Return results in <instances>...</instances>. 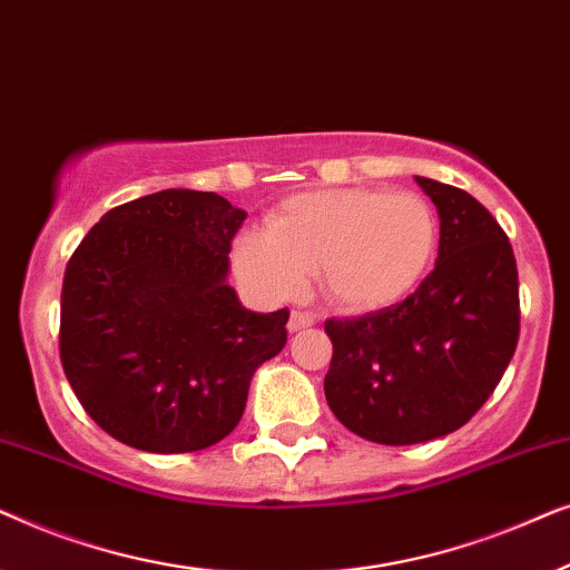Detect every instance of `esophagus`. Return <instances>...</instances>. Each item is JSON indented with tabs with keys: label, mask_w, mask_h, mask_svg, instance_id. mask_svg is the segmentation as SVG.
<instances>
[{
	"label": "esophagus",
	"mask_w": 570,
	"mask_h": 570,
	"mask_svg": "<svg viewBox=\"0 0 570 570\" xmlns=\"http://www.w3.org/2000/svg\"><path fill=\"white\" fill-rule=\"evenodd\" d=\"M314 322H316V316L308 314V311H293L291 322H287V330L301 332V330H306V326H314Z\"/></svg>",
	"instance_id": "34e87169"
}]
</instances>
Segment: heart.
Instances as JSON below:
<instances>
[{"instance_id": "1", "label": "heart", "mask_w": 570, "mask_h": 570, "mask_svg": "<svg viewBox=\"0 0 570 570\" xmlns=\"http://www.w3.org/2000/svg\"><path fill=\"white\" fill-rule=\"evenodd\" d=\"M435 248L439 217L420 194L324 189L293 194L272 209L267 230L240 233L233 264L262 298H293L316 272L326 301L371 314L415 291Z\"/></svg>"}]
</instances>
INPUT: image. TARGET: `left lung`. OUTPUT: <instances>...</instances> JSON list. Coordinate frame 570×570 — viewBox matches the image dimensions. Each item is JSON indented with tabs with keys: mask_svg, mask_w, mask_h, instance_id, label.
I'll list each match as a JSON object with an SVG mask.
<instances>
[{
	"mask_svg": "<svg viewBox=\"0 0 570 570\" xmlns=\"http://www.w3.org/2000/svg\"><path fill=\"white\" fill-rule=\"evenodd\" d=\"M439 209L435 269L396 306L330 318L326 402L384 446L462 428L501 381L519 342V272L495 217L472 194L415 176Z\"/></svg>",
	"mask_w": 570,
	"mask_h": 570,
	"instance_id": "left-lung-1",
	"label": "left lung"
}]
</instances>
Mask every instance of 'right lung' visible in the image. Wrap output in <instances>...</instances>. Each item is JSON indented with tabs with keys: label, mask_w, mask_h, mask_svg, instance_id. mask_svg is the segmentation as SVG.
<instances>
[{
	"label": "right lung",
	"mask_w": 570,
	"mask_h": 570,
	"mask_svg": "<svg viewBox=\"0 0 570 570\" xmlns=\"http://www.w3.org/2000/svg\"><path fill=\"white\" fill-rule=\"evenodd\" d=\"M246 220L215 191L166 189L108 209L67 264L59 355L116 441L186 454L223 441L248 384L287 342V308L254 314L228 285Z\"/></svg>",
	"instance_id": "add662e5"
}]
</instances>
